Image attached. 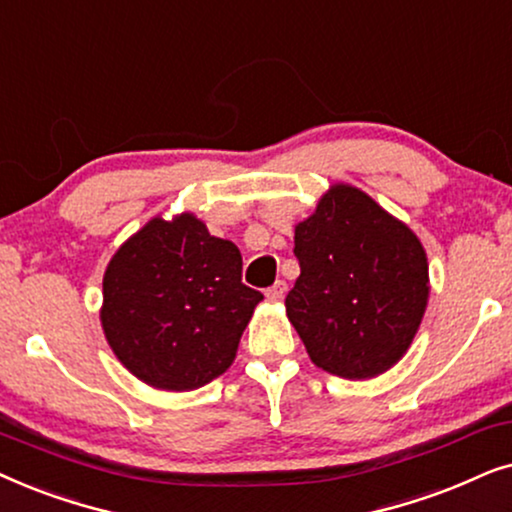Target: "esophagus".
<instances>
[{
  "label": "esophagus",
  "instance_id": "esophagus-1",
  "mask_svg": "<svg viewBox=\"0 0 512 512\" xmlns=\"http://www.w3.org/2000/svg\"><path fill=\"white\" fill-rule=\"evenodd\" d=\"M285 292H288V283L276 281L271 288H267V297L271 299V302H278V299L285 297Z\"/></svg>",
  "mask_w": 512,
  "mask_h": 512
}]
</instances>
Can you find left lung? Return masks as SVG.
I'll use <instances>...</instances> for the list:
<instances>
[{
    "mask_svg": "<svg viewBox=\"0 0 512 512\" xmlns=\"http://www.w3.org/2000/svg\"><path fill=\"white\" fill-rule=\"evenodd\" d=\"M299 274L285 311L325 372L370 379L410 349L428 302L414 231L351 185L330 187L295 227Z\"/></svg>",
    "mask_w": 512,
    "mask_h": 512,
    "instance_id": "8db88e82",
    "label": "left lung"
}]
</instances>
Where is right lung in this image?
I'll use <instances>...</instances> for the list:
<instances>
[{
	"instance_id": "add662e5",
	"label": "right lung",
	"mask_w": 512,
	"mask_h": 512,
	"mask_svg": "<svg viewBox=\"0 0 512 512\" xmlns=\"http://www.w3.org/2000/svg\"><path fill=\"white\" fill-rule=\"evenodd\" d=\"M241 250L192 213L154 217L107 264L102 330L131 374L194 391L234 363L262 292L241 283Z\"/></svg>"
}]
</instances>
